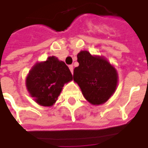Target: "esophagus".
<instances>
[{
  "label": "esophagus",
  "instance_id": "34e87169",
  "mask_svg": "<svg viewBox=\"0 0 148 148\" xmlns=\"http://www.w3.org/2000/svg\"><path fill=\"white\" fill-rule=\"evenodd\" d=\"M69 69H70V71H71V74H73V73H74V67H73V66H72V65L69 66Z\"/></svg>",
  "mask_w": 148,
  "mask_h": 148
}]
</instances>
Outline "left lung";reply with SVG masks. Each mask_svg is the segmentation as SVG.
<instances>
[{
  "mask_svg": "<svg viewBox=\"0 0 148 148\" xmlns=\"http://www.w3.org/2000/svg\"><path fill=\"white\" fill-rule=\"evenodd\" d=\"M79 66L74 70V81L84 98L94 106L103 104L116 90L119 76L116 69L103 56L92 55L86 50L77 53Z\"/></svg>",
  "mask_w": 148,
  "mask_h": 148,
  "instance_id": "obj_1",
  "label": "left lung"
}]
</instances>
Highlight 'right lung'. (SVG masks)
I'll use <instances>...</instances> for the list:
<instances>
[{"instance_id": "1", "label": "right lung", "mask_w": 148, "mask_h": 148, "mask_svg": "<svg viewBox=\"0 0 148 148\" xmlns=\"http://www.w3.org/2000/svg\"><path fill=\"white\" fill-rule=\"evenodd\" d=\"M73 80L71 71L64 62L50 56L38 62L31 68L25 79L29 95L42 106H52L58 100L64 85Z\"/></svg>"}]
</instances>
